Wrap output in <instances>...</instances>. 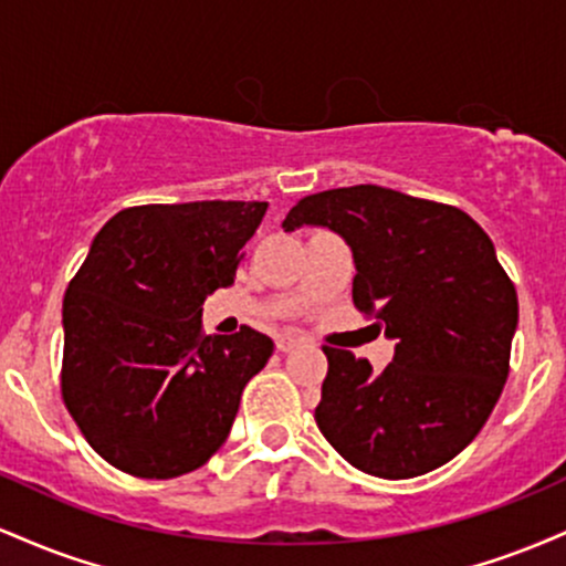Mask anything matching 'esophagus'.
I'll return each instance as SVG.
<instances>
[{
    "mask_svg": "<svg viewBox=\"0 0 566 566\" xmlns=\"http://www.w3.org/2000/svg\"><path fill=\"white\" fill-rule=\"evenodd\" d=\"M305 337L303 335H295V333H284L276 337V348L282 350V354H290V350H295L297 346H303Z\"/></svg>",
    "mask_w": 566,
    "mask_h": 566,
    "instance_id": "1",
    "label": "esophagus"
}]
</instances>
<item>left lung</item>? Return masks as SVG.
<instances>
[{"label":"left lung","instance_id":"left-lung-1","mask_svg":"<svg viewBox=\"0 0 566 566\" xmlns=\"http://www.w3.org/2000/svg\"><path fill=\"white\" fill-rule=\"evenodd\" d=\"M324 226L354 252V305L396 340L394 361L324 346L327 378L314 418L354 469L412 479L471 444L509 378L516 287L495 244L463 210L382 186L297 201L282 229Z\"/></svg>","mask_w":566,"mask_h":566}]
</instances>
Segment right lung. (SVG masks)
Segmentation results:
<instances>
[{
	"mask_svg": "<svg viewBox=\"0 0 566 566\" xmlns=\"http://www.w3.org/2000/svg\"><path fill=\"white\" fill-rule=\"evenodd\" d=\"M269 201H186L116 212L63 297L61 391L114 469L172 479L220 450L244 386L274 354L252 327L201 333V303L233 284Z\"/></svg>",
	"mask_w": 566,
	"mask_h": 566,
	"instance_id": "add662e5",
	"label": "right lung"
}]
</instances>
